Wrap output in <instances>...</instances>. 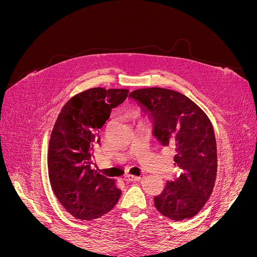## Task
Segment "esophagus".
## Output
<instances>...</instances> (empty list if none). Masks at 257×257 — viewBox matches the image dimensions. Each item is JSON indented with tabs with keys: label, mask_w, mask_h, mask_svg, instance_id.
<instances>
[{
	"label": "esophagus",
	"mask_w": 257,
	"mask_h": 257,
	"mask_svg": "<svg viewBox=\"0 0 257 257\" xmlns=\"http://www.w3.org/2000/svg\"><path fill=\"white\" fill-rule=\"evenodd\" d=\"M139 179H141V177L139 176H134V175H130V174L124 176V180L125 181H137V180H139Z\"/></svg>",
	"instance_id": "34e87169"
}]
</instances>
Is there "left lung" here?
I'll return each mask as SVG.
<instances>
[{"label": "left lung", "instance_id": "1", "mask_svg": "<svg viewBox=\"0 0 257 257\" xmlns=\"http://www.w3.org/2000/svg\"><path fill=\"white\" fill-rule=\"evenodd\" d=\"M148 113L153 135L174 154L181 175L167 181L154 197L158 211L182 221L195 216L213 191L216 142L211 121L201 108L177 91L164 88L138 89L128 95Z\"/></svg>", "mask_w": 257, "mask_h": 257}]
</instances>
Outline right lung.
<instances>
[{
    "label": "right lung",
    "instance_id": "right-lung-1",
    "mask_svg": "<svg viewBox=\"0 0 257 257\" xmlns=\"http://www.w3.org/2000/svg\"><path fill=\"white\" fill-rule=\"evenodd\" d=\"M127 93L126 89L82 91L63 106L54 123L48 148L49 180L61 205L76 219H97L121 196L114 179L93 168L91 157L99 142L98 130Z\"/></svg>",
    "mask_w": 257,
    "mask_h": 257
}]
</instances>
